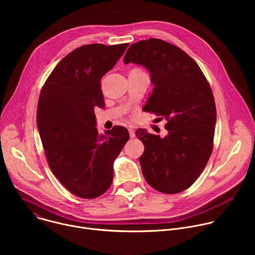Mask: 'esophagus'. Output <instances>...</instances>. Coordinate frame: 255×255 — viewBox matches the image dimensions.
Returning <instances> with one entry per match:
<instances>
[{"label":"esophagus","instance_id":"34e87169","mask_svg":"<svg viewBox=\"0 0 255 255\" xmlns=\"http://www.w3.org/2000/svg\"><path fill=\"white\" fill-rule=\"evenodd\" d=\"M128 131H129L130 137H131V138H134V137H135V130H134L132 127H130V128H128Z\"/></svg>","mask_w":255,"mask_h":255}]
</instances>
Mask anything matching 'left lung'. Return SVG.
Instances as JSON below:
<instances>
[{"instance_id": "left-lung-1", "label": "left lung", "mask_w": 255, "mask_h": 255, "mask_svg": "<svg viewBox=\"0 0 255 255\" xmlns=\"http://www.w3.org/2000/svg\"><path fill=\"white\" fill-rule=\"evenodd\" d=\"M130 62L150 72L154 88L145 111L167 121L163 138L136 131L144 144L142 173L156 191L180 193L200 176L213 150L217 115L211 87L192 57L161 39L132 44L124 56V63Z\"/></svg>"}]
</instances>
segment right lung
Instances as JSON below:
<instances>
[{
	"label": "right lung",
	"instance_id": "obj_1",
	"mask_svg": "<svg viewBox=\"0 0 255 255\" xmlns=\"http://www.w3.org/2000/svg\"><path fill=\"white\" fill-rule=\"evenodd\" d=\"M128 44L83 45L63 57L45 82L37 106V127L48 165L74 195L95 199L110 188L114 161L129 139L115 126L99 135L95 107H104L101 80Z\"/></svg>",
	"mask_w": 255,
	"mask_h": 255
}]
</instances>
